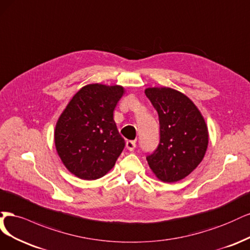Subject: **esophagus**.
Listing matches in <instances>:
<instances>
[{
  "mask_svg": "<svg viewBox=\"0 0 250 250\" xmlns=\"http://www.w3.org/2000/svg\"><path fill=\"white\" fill-rule=\"evenodd\" d=\"M125 147H126L128 150H130V151L134 150V148L136 147V142L133 141V140H127V141L125 142Z\"/></svg>",
  "mask_w": 250,
  "mask_h": 250,
  "instance_id": "esophagus-1",
  "label": "esophagus"
}]
</instances>
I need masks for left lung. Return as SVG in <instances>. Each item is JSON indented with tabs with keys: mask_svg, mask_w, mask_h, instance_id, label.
Segmentation results:
<instances>
[{
	"mask_svg": "<svg viewBox=\"0 0 250 250\" xmlns=\"http://www.w3.org/2000/svg\"><path fill=\"white\" fill-rule=\"evenodd\" d=\"M146 94L157 110L160 143L146 157L151 171L165 183L179 182L203 161L208 144L204 116L187 95L169 87H149Z\"/></svg>",
	"mask_w": 250,
	"mask_h": 250,
	"instance_id": "left-lung-1",
	"label": "left lung"
}]
</instances>
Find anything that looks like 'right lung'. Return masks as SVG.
<instances>
[{"label":"right lung","mask_w":250,"mask_h":250,"mask_svg":"<svg viewBox=\"0 0 250 250\" xmlns=\"http://www.w3.org/2000/svg\"><path fill=\"white\" fill-rule=\"evenodd\" d=\"M123 86L88 84L67 104L56 124V150L79 179H100L114 167L125 148L113 118Z\"/></svg>","instance_id":"add662e5"}]
</instances>
